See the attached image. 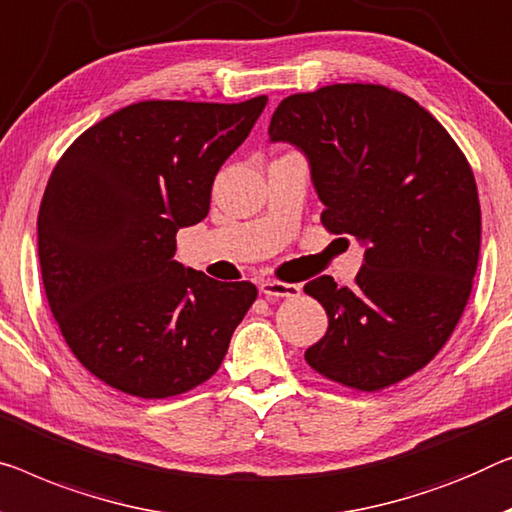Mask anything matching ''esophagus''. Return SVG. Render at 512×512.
I'll return each instance as SVG.
<instances>
[{
  "mask_svg": "<svg viewBox=\"0 0 512 512\" xmlns=\"http://www.w3.org/2000/svg\"><path fill=\"white\" fill-rule=\"evenodd\" d=\"M259 292H262L266 299H296V296L301 294V285L280 280H262L259 282Z\"/></svg>",
  "mask_w": 512,
  "mask_h": 512,
  "instance_id": "34e87169",
  "label": "esophagus"
}]
</instances>
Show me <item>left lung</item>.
Instances as JSON below:
<instances>
[{"label": "left lung", "mask_w": 512, "mask_h": 512, "mask_svg": "<svg viewBox=\"0 0 512 512\" xmlns=\"http://www.w3.org/2000/svg\"><path fill=\"white\" fill-rule=\"evenodd\" d=\"M269 140L308 158L326 230L365 246L354 287L331 276L303 287L329 315L305 361L368 393L425 368L460 322L478 266V190L460 147L414 98L361 82L287 96Z\"/></svg>", "instance_id": "obj_1"}]
</instances>
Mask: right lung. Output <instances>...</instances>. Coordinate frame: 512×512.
Listing matches in <instances>:
<instances>
[{"mask_svg": "<svg viewBox=\"0 0 512 512\" xmlns=\"http://www.w3.org/2000/svg\"><path fill=\"white\" fill-rule=\"evenodd\" d=\"M266 101L133 103L52 170L38 211L45 296L75 358L117 391L160 400L204 384L257 299L253 282L213 280L174 253Z\"/></svg>", "mask_w": 512, "mask_h": 512, "instance_id": "right-lung-1", "label": "right lung"}]
</instances>
